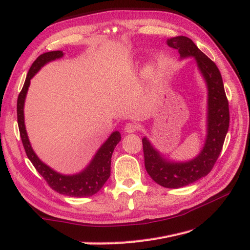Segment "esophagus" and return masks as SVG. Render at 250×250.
Instances as JSON below:
<instances>
[{
  "label": "esophagus",
  "mask_w": 250,
  "mask_h": 250,
  "mask_svg": "<svg viewBox=\"0 0 250 250\" xmlns=\"http://www.w3.org/2000/svg\"><path fill=\"white\" fill-rule=\"evenodd\" d=\"M139 129V126H138V124H135V123H127L126 125H125V127H124V130H125V132H128V133H132V132H135Z\"/></svg>",
  "instance_id": "34e87169"
}]
</instances>
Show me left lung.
Masks as SVG:
<instances>
[{"label":"left lung","instance_id":"8db88e82","mask_svg":"<svg viewBox=\"0 0 250 250\" xmlns=\"http://www.w3.org/2000/svg\"><path fill=\"white\" fill-rule=\"evenodd\" d=\"M167 43L178 50L181 58L192 56L196 59L208 89V137L197 157L187 163L166 161L146 138L142 140L145 168L150 177L162 187L178 188L193 184L213 169L229 130V108L220 71L213 60L202 53L188 37H173Z\"/></svg>","mask_w":250,"mask_h":250}]
</instances>
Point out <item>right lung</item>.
Returning <instances> with one entry per match:
<instances>
[{"instance_id": "1", "label": "right lung", "mask_w": 250, "mask_h": 250, "mask_svg": "<svg viewBox=\"0 0 250 250\" xmlns=\"http://www.w3.org/2000/svg\"><path fill=\"white\" fill-rule=\"evenodd\" d=\"M62 51H52L43 53L35 59L31 67L28 72L24 86L18 97L17 111H18V124L22 146L25 148L28 158L31 161L36 171L39 172L52 190L59 194H63L71 197H89L98 193L101 188L106 183L110 176V163L113 149L121 141V134L119 131L112 132L110 137L105 142L101 148L98 150L93 161L87 166L86 169L76 175H62L49 168L44 165L39 157L36 156L34 151L30 145L28 135L24 122V103L27 90L30 84V80L34 76L42 65L56 58L62 57Z\"/></svg>"}]
</instances>
